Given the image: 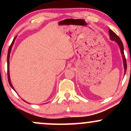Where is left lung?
I'll return each instance as SVG.
<instances>
[{"label": "left lung", "instance_id": "8db88e82", "mask_svg": "<svg viewBox=\"0 0 131 131\" xmlns=\"http://www.w3.org/2000/svg\"><path fill=\"white\" fill-rule=\"evenodd\" d=\"M109 34H110V39L112 40L115 41L118 45L120 49V51H121V55H122L123 60V64H124V75L126 74V69H127V63H126V60L125 58V55L124 54V47H123V44L122 41H121L120 38L116 34H115L112 29H109Z\"/></svg>", "mask_w": 131, "mask_h": 131}]
</instances>
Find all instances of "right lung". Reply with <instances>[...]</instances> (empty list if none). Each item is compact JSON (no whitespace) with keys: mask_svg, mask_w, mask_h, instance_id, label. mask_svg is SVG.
<instances>
[{"mask_svg":"<svg viewBox=\"0 0 131 131\" xmlns=\"http://www.w3.org/2000/svg\"><path fill=\"white\" fill-rule=\"evenodd\" d=\"M16 38V36L15 37L14 39H13L11 45H10V47H9L8 49V55H7V73H8V82H9V84H10V86H11V88L13 89V90L15 91V89L13 88V86L12 84V82H11V81H10V71H9V64H10V52H11V50H12V46L13 45V43L15 42V40Z\"/></svg>","mask_w":131,"mask_h":131,"instance_id":"right-lung-1","label":"right lung"}]
</instances>
